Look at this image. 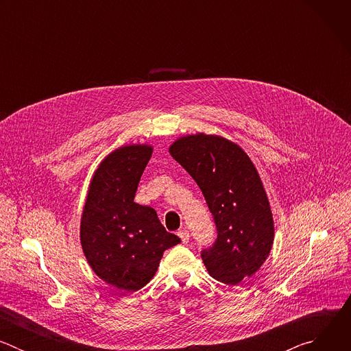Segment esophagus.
Returning a JSON list of instances; mask_svg holds the SVG:
<instances>
[{
	"mask_svg": "<svg viewBox=\"0 0 351 351\" xmlns=\"http://www.w3.org/2000/svg\"><path fill=\"white\" fill-rule=\"evenodd\" d=\"M178 236L180 237V240H182L183 244H187V243H189V237H190V236H189V232H187L186 229L179 230V232H178Z\"/></svg>",
	"mask_w": 351,
	"mask_h": 351,
	"instance_id": "esophagus-1",
	"label": "esophagus"
}]
</instances>
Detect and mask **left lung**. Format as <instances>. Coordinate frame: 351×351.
Returning a JSON list of instances; mask_svg holds the SVG:
<instances>
[{"instance_id": "8db88e82", "label": "left lung", "mask_w": 351, "mask_h": 351, "mask_svg": "<svg viewBox=\"0 0 351 351\" xmlns=\"http://www.w3.org/2000/svg\"><path fill=\"white\" fill-rule=\"evenodd\" d=\"M169 153L202 189L217 240L202 252L208 274L229 286L253 276L274 244V218L261 178L243 148L217 134L178 138Z\"/></svg>"}]
</instances>
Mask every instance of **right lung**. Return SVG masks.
<instances>
[{
	"mask_svg": "<svg viewBox=\"0 0 351 351\" xmlns=\"http://www.w3.org/2000/svg\"><path fill=\"white\" fill-rule=\"evenodd\" d=\"M152 154L148 144L123 145L108 154L94 172L82 214L80 243L88 265L123 293L144 287L165 250L180 243L154 208L133 202Z\"/></svg>",
	"mask_w": 351,
	"mask_h": 351,
	"instance_id": "obj_1",
	"label": "right lung"
}]
</instances>
